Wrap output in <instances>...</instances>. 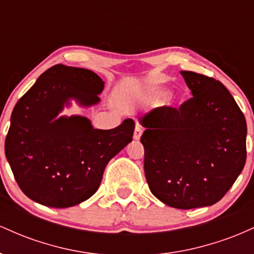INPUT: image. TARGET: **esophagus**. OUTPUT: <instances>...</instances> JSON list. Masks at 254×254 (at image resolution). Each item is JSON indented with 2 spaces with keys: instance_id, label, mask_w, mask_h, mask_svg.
Segmentation results:
<instances>
[{
  "instance_id": "obj_1",
  "label": "esophagus",
  "mask_w": 254,
  "mask_h": 254,
  "mask_svg": "<svg viewBox=\"0 0 254 254\" xmlns=\"http://www.w3.org/2000/svg\"><path fill=\"white\" fill-rule=\"evenodd\" d=\"M142 132H143V129H142V127H139V125H136L135 132H133V139L138 141V139L141 138Z\"/></svg>"
}]
</instances>
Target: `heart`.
<instances>
[{
	"label": "heart",
	"mask_w": 254,
	"mask_h": 254,
	"mask_svg": "<svg viewBox=\"0 0 254 254\" xmlns=\"http://www.w3.org/2000/svg\"><path fill=\"white\" fill-rule=\"evenodd\" d=\"M154 98L156 99V100H159L160 98H162V95H164V92H162L161 89H156V90H154Z\"/></svg>",
	"instance_id": "1"
}]
</instances>
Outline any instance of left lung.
Returning a JSON list of instances; mask_svg holds the SVG:
<instances>
[{"label":"left lung","mask_w":254,"mask_h":254,"mask_svg":"<svg viewBox=\"0 0 254 254\" xmlns=\"http://www.w3.org/2000/svg\"><path fill=\"white\" fill-rule=\"evenodd\" d=\"M192 97L179 109L157 107L139 119L151 193L177 209L217 203L246 162L247 125L220 81L180 71Z\"/></svg>","instance_id":"1"}]
</instances>
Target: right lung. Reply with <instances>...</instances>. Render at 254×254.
Returning <instances> with one entry per match:
<instances>
[{
  "label": "right lung",
  "mask_w": 254,
  "mask_h": 254,
  "mask_svg": "<svg viewBox=\"0 0 254 254\" xmlns=\"http://www.w3.org/2000/svg\"><path fill=\"white\" fill-rule=\"evenodd\" d=\"M105 82L88 69L56 64L19 99L4 142L5 157L21 191L34 202L69 208L97 192L105 167L132 141L135 122L94 129L82 116L58 117L70 99L97 105Z\"/></svg>",
  "instance_id": "1"
}]
</instances>
